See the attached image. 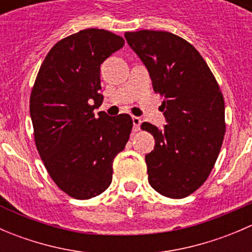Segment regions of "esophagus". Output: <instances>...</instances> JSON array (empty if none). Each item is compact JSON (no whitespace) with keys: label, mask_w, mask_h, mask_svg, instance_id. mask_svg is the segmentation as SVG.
<instances>
[{"label":"esophagus","mask_w":252,"mask_h":252,"mask_svg":"<svg viewBox=\"0 0 252 252\" xmlns=\"http://www.w3.org/2000/svg\"><path fill=\"white\" fill-rule=\"evenodd\" d=\"M141 123H142L141 118H139V117L134 116V117H133V126H133V130H134V131L140 130Z\"/></svg>","instance_id":"34e87169"}]
</instances>
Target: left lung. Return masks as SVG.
I'll list each match as a JSON object with an SVG mask.
<instances>
[{
    "mask_svg": "<svg viewBox=\"0 0 252 252\" xmlns=\"http://www.w3.org/2000/svg\"><path fill=\"white\" fill-rule=\"evenodd\" d=\"M124 36L163 98V129L141 124L155 138L154 150L145 156L149 183L163 196L183 199L204 184L220 154L225 133L223 95L207 63L187 40L156 30Z\"/></svg>",
    "mask_w": 252,
    "mask_h": 252,
    "instance_id": "left-lung-1",
    "label": "left lung"
}]
</instances>
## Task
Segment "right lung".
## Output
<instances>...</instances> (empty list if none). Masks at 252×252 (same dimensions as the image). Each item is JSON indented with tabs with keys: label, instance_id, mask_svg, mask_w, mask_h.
I'll return each instance as SVG.
<instances>
[{
	"label": "right lung",
	"instance_id": "right-lung-1",
	"mask_svg": "<svg viewBox=\"0 0 252 252\" xmlns=\"http://www.w3.org/2000/svg\"><path fill=\"white\" fill-rule=\"evenodd\" d=\"M124 46L103 29L64 37L45 57L30 95V117L40 157L61 190L79 200L105 191L112 163L129 140L133 119L94 114L102 105L100 67Z\"/></svg>",
	"mask_w": 252,
	"mask_h": 252
}]
</instances>
